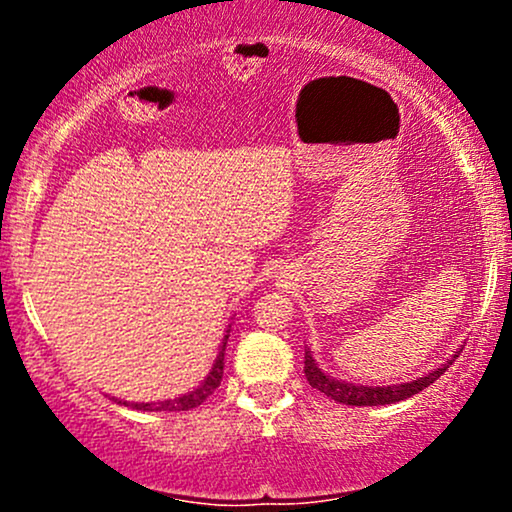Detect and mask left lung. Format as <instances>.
I'll use <instances>...</instances> for the list:
<instances>
[{"instance_id": "left-lung-1", "label": "left lung", "mask_w": 512, "mask_h": 512, "mask_svg": "<svg viewBox=\"0 0 512 512\" xmlns=\"http://www.w3.org/2000/svg\"><path fill=\"white\" fill-rule=\"evenodd\" d=\"M460 351H455V356ZM455 356L450 361H445L443 366L433 368L431 373L424 375V378H416L411 383H402V385H383V387H368V385H354V383H344V380L332 378V375L322 373V368H317L315 358L310 351H305V378L308 383L315 387V390L325 392L327 397L334 399L339 404H349V407H380V404H395L402 402L416 392L426 390L428 385L436 383L440 375L445 373L455 361Z\"/></svg>"}]
</instances>
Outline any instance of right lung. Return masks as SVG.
I'll use <instances>...</instances> for the list:
<instances>
[{
	"mask_svg": "<svg viewBox=\"0 0 512 512\" xmlns=\"http://www.w3.org/2000/svg\"><path fill=\"white\" fill-rule=\"evenodd\" d=\"M228 332L226 330V337H223L221 342V349H219V356H216L214 366H211V373L204 378V383L195 387L192 392H187V395L182 397H175V399H163V402H122L127 404V407L132 409H142V411H187V409H195L199 404L207 399L211 392L216 390V387L221 385V378H223V351H226V342H228Z\"/></svg>",
	"mask_w": 512,
	"mask_h": 512,
	"instance_id": "1",
	"label": "right lung"
}]
</instances>
